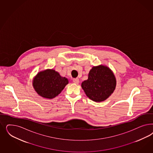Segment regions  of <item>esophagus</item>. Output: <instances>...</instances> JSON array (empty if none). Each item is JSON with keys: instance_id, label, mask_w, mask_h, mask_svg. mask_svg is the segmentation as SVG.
<instances>
[{"instance_id": "1", "label": "esophagus", "mask_w": 153, "mask_h": 153, "mask_svg": "<svg viewBox=\"0 0 153 153\" xmlns=\"http://www.w3.org/2000/svg\"><path fill=\"white\" fill-rule=\"evenodd\" d=\"M73 82H74L75 84H79V80L78 78H74V79H73Z\"/></svg>"}]
</instances>
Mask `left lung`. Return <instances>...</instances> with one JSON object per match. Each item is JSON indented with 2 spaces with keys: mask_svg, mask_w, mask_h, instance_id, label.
I'll return each instance as SVG.
<instances>
[{
  "mask_svg": "<svg viewBox=\"0 0 153 153\" xmlns=\"http://www.w3.org/2000/svg\"><path fill=\"white\" fill-rule=\"evenodd\" d=\"M117 85L113 71L107 66L100 65L90 70L88 78L82 83V88L91 100L104 101L113 94Z\"/></svg>",
  "mask_w": 153,
  "mask_h": 153,
  "instance_id": "1",
  "label": "left lung"
}]
</instances>
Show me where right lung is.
<instances>
[{
  "label": "right lung",
  "mask_w": 153,
  "mask_h": 153,
  "mask_svg": "<svg viewBox=\"0 0 153 153\" xmlns=\"http://www.w3.org/2000/svg\"><path fill=\"white\" fill-rule=\"evenodd\" d=\"M68 83V79L61 76L53 69L40 71L33 79V86L35 92L47 99L56 97Z\"/></svg>",
  "instance_id": "right-lung-1"
}]
</instances>
